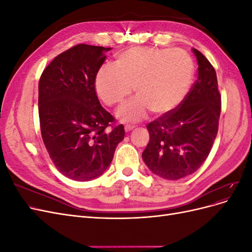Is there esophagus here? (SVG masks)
<instances>
[{"instance_id":"esophagus-1","label":"esophagus","mask_w":252,"mask_h":252,"mask_svg":"<svg viewBox=\"0 0 252 252\" xmlns=\"http://www.w3.org/2000/svg\"><path fill=\"white\" fill-rule=\"evenodd\" d=\"M124 128H125V131H130L134 128V126L133 125H125Z\"/></svg>"}]
</instances>
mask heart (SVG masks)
<instances>
[{
	"label": "heart",
	"mask_w": 252,
	"mask_h": 252,
	"mask_svg": "<svg viewBox=\"0 0 252 252\" xmlns=\"http://www.w3.org/2000/svg\"><path fill=\"white\" fill-rule=\"evenodd\" d=\"M193 63L181 49L134 47L122 52L114 67L103 66L95 77V90L107 106L135 97L119 109L125 122L140 121L148 111L159 116L172 110L188 93Z\"/></svg>",
	"instance_id": "b5f03b06"
}]
</instances>
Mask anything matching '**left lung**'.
<instances>
[{"instance_id": "left-lung-1", "label": "left lung", "mask_w": 252, "mask_h": 252, "mask_svg": "<svg viewBox=\"0 0 252 252\" xmlns=\"http://www.w3.org/2000/svg\"><path fill=\"white\" fill-rule=\"evenodd\" d=\"M196 57L197 79L174 109L147 125L150 140L142 157L155 174L179 180L206 161L219 130L220 94L215 68L202 52Z\"/></svg>"}]
</instances>
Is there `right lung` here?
I'll list each match as a JSON object with an SVG mask.
<instances>
[{
  "label": "right lung",
  "instance_id": "obj_1",
  "mask_svg": "<svg viewBox=\"0 0 252 252\" xmlns=\"http://www.w3.org/2000/svg\"><path fill=\"white\" fill-rule=\"evenodd\" d=\"M111 48L79 44L60 53L39 81L42 139L65 177L94 180L108 168L124 126L98 101L95 77Z\"/></svg>",
  "mask_w": 252,
  "mask_h": 252
}]
</instances>
